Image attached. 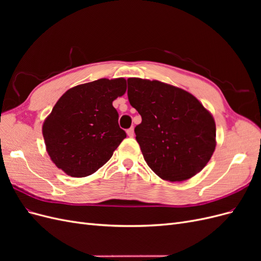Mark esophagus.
<instances>
[{"label":"esophagus","instance_id":"esophagus-1","mask_svg":"<svg viewBox=\"0 0 261 261\" xmlns=\"http://www.w3.org/2000/svg\"><path fill=\"white\" fill-rule=\"evenodd\" d=\"M134 134H135V133H134V127H130V128L127 129V135H128L129 137H133Z\"/></svg>","mask_w":261,"mask_h":261}]
</instances>
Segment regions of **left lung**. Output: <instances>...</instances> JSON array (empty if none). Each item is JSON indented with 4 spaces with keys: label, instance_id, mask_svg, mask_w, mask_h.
Wrapping results in <instances>:
<instances>
[{
    "label": "left lung",
    "instance_id": "left-lung-1",
    "mask_svg": "<svg viewBox=\"0 0 261 261\" xmlns=\"http://www.w3.org/2000/svg\"><path fill=\"white\" fill-rule=\"evenodd\" d=\"M129 103L141 116L135 127L145 161L162 179L199 173L216 149L213 116L192 93L158 81L128 78Z\"/></svg>",
    "mask_w": 261,
    "mask_h": 261
}]
</instances>
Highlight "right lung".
<instances>
[{
    "label": "right lung",
    "mask_w": 261,
    "mask_h": 261,
    "mask_svg": "<svg viewBox=\"0 0 261 261\" xmlns=\"http://www.w3.org/2000/svg\"><path fill=\"white\" fill-rule=\"evenodd\" d=\"M126 91L124 78L78 85L59 99L42 126L51 160L73 177L98 171L126 137L112 102Z\"/></svg>",
    "instance_id": "obj_1"
}]
</instances>
